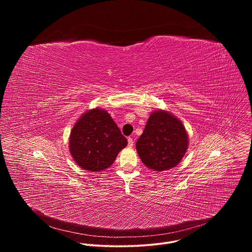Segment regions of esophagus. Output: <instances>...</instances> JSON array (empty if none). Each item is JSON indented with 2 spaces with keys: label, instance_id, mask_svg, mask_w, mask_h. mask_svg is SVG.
Instances as JSON below:
<instances>
[{
  "label": "esophagus",
  "instance_id": "1",
  "mask_svg": "<svg viewBox=\"0 0 252 252\" xmlns=\"http://www.w3.org/2000/svg\"><path fill=\"white\" fill-rule=\"evenodd\" d=\"M127 142H128V146L129 147H132L133 146V139H132V137H128L127 138Z\"/></svg>",
  "mask_w": 252,
  "mask_h": 252
}]
</instances>
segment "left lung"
Listing matches in <instances>:
<instances>
[{"mask_svg":"<svg viewBox=\"0 0 252 252\" xmlns=\"http://www.w3.org/2000/svg\"><path fill=\"white\" fill-rule=\"evenodd\" d=\"M188 146L189 137L183 123L170 113L159 110L150 116L135 148L147 167L163 171L181 162Z\"/></svg>","mask_w":252,"mask_h":252,"instance_id":"8db88e82","label":"left lung"}]
</instances>
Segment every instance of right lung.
I'll return each mask as SVG.
<instances>
[{
    "label": "right lung",
    "instance_id": "right-lung-1",
    "mask_svg": "<svg viewBox=\"0 0 252 252\" xmlns=\"http://www.w3.org/2000/svg\"><path fill=\"white\" fill-rule=\"evenodd\" d=\"M68 143L71 157L82 168L101 171L114 163L127 140L110 114L96 107L78 120Z\"/></svg>",
    "mask_w": 252,
    "mask_h": 252
}]
</instances>
